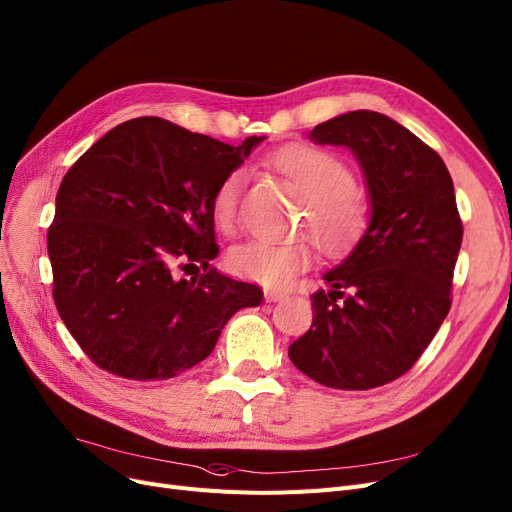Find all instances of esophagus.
Returning <instances> with one entry per match:
<instances>
[{"label": "esophagus", "instance_id": "34e87169", "mask_svg": "<svg viewBox=\"0 0 512 512\" xmlns=\"http://www.w3.org/2000/svg\"><path fill=\"white\" fill-rule=\"evenodd\" d=\"M264 298H267V302H279L283 298H288V294L281 292V290H267V292H264Z\"/></svg>", "mask_w": 512, "mask_h": 512}]
</instances>
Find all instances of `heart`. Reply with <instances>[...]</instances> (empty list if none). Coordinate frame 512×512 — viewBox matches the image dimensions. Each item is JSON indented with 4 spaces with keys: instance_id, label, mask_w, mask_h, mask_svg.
<instances>
[{
    "instance_id": "heart-1",
    "label": "heart",
    "mask_w": 512,
    "mask_h": 512,
    "mask_svg": "<svg viewBox=\"0 0 512 512\" xmlns=\"http://www.w3.org/2000/svg\"><path fill=\"white\" fill-rule=\"evenodd\" d=\"M271 166L306 199L304 229L327 254L344 250L365 227L367 203L353 185V172L336 153L319 147L292 145L271 155ZM245 189V172L233 170L220 180L212 197V216L222 233H233ZM229 269L264 285L290 281L309 262L302 243H273L252 239L235 245Z\"/></svg>"
}]
</instances>
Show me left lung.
Here are the masks:
<instances>
[{
  "label": "left lung",
  "mask_w": 512,
  "mask_h": 512,
  "mask_svg": "<svg viewBox=\"0 0 512 512\" xmlns=\"http://www.w3.org/2000/svg\"><path fill=\"white\" fill-rule=\"evenodd\" d=\"M315 145L359 161L370 224L311 296V330L290 346L302 374L340 391L403 376L449 313L462 243L454 182L443 159L395 119L351 111L315 126Z\"/></svg>",
  "instance_id": "obj_1"
}]
</instances>
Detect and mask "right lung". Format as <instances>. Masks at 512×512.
<instances>
[{
	"instance_id": "add662e5",
	"label": "right lung",
	"mask_w": 512,
	"mask_h": 512,
	"mask_svg": "<svg viewBox=\"0 0 512 512\" xmlns=\"http://www.w3.org/2000/svg\"><path fill=\"white\" fill-rule=\"evenodd\" d=\"M264 136L239 147L161 117L124 121L65 174L48 231L60 319L102 370L168 380L206 359L227 321L262 290L210 269L212 197ZM201 263L178 280L173 264Z\"/></svg>"
}]
</instances>
